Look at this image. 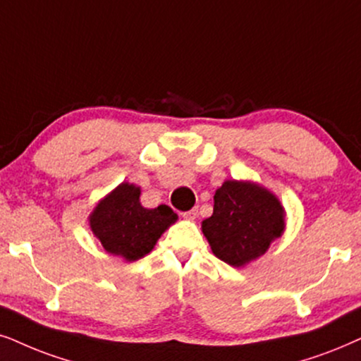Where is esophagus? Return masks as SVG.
<instances>
[{"instance_id":"obj_1","label":"esophagus","mask_w":361,"mask_h":361,"mask_svg":"<svg viewBox=\"0 0 361 361\" xmlns=\"http://www.w3.org/2000/svg\"><path fill=\"white\" fill-rule=\"evenodd\" d=\"M181 216L183 218H186V220H196V216H198V209L196 208H193V209H190V212H185V213H181Z\"/></svg>"}]
</instances>
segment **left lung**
Instances as JSON below:
<instances>
[{
    "mask_svg": "<svg viewBox=\"0 0 361 361\" xmlns=\"http://www.w3.org/2000/svg\"><path fill=\"white\" fill-rule=\"evenodd\" d=\"M216 258L245 267L267 253L285 231V209L271 191L252 181L226 180L214 193L213 214L202 221Z\"/></svg>",
    "mask_w": 361,
    "mask_h": 361,
    "instance_id": "left-lung-1",
    "label": "left lung"
}]
</instances>
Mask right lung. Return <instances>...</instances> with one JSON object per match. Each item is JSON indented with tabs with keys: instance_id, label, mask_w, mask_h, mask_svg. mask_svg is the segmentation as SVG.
Here are the masks:
<instances>
[{
	"instance_id": "add662e5",
	"label": "right lung",
	"mask_w": 361,
	"mask_h": 361,
	"mask_svg": "<svg viewBox=\"0 0 361 361\" xmlns=\"http://www.w3.org/2000/svg\"><path fill=\"white\" fill-rule=\"evenodd\" d=\"M140 186L118 185L94 207L90 214V228L108 253L136 262L148 255L178 220V214L166 204L145 208L140 203Z\"/></svg>"
}]
</instances>
